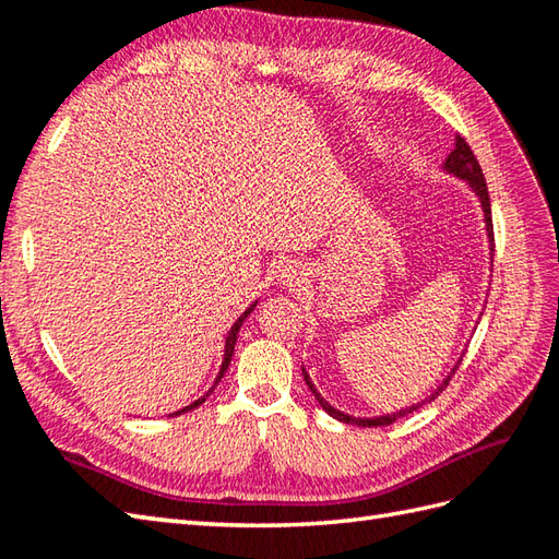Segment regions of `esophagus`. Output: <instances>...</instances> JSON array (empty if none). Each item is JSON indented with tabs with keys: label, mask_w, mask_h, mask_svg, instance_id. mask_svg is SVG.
Masks as SVG:
<instances>
[{
	"label": "esophagus",
	"mask_w": 559,
	"mask_h": 559,
	"mask_svg": "<svg viewBox=\"0 0 559 559\" xmlns=\"http://www.w3.org/2000/svg\"><path fill=\"white\" fill-rule=\"evenodd\" d=\"M283 278H295V271H293V266H288V269H283Z\"/></svg>",
	"instance_id": "obj_1"
}]
</instances>
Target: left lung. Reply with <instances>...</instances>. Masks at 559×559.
I'll list each match as a JSON object with an SVG mask.
<instances>
[{
  "instance_id": "left-lung-1",
  "label": "left lung",
  "mask_w": 559,
  "mask_h": 559,
  "mask_svg": "<svg viewBox=\"0 0 559 559\" xmlns=\"http://www.w3.org/2000/svg\"><path fill=\"white\" fill-rule=\"evenodd\" d=\"M443 168H445L448 174H452V176H457V178L466 180V183H469V188L476 192V198H478V202H481V210H484L486 233H488L490 250H492V218H490V198H488L486 178H484L481 166H478V162H476V157H474L472 147L466 145V140H464L462 135H457V138H455V150H452V152L448 154V159H445ZM460 361H462V359H460ZM460 361H457V365H460ZM457 365H455V369H457ZM455 369L450 371L448 379H445L443 383H440L431 395H428V397H426V400H421V402H417V405H412L409 409H400V412H393V414H385V417H373V419H357V417H349V414H345V412H341V409L331 407L329 402L319 395V391L314 388V383H311V379H309V373H307L305 369H302V373H305V381H307V385H309V391L314 393V397H317L319 405L323 407V412H329L333 419H338V421H343V424H357V426H388V424H393L395 419L405 417V414H409V412H414V409H419L421 405H426V402L436 400V397H438L440 393H443L445 388H448V383H450V379H452V373H455Z\"/></svg>"
}]
</instances>
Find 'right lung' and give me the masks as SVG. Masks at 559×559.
I'll list each match as a JSON object with an SVG mask.
<instances>
[{"mask_svg": "<svg viewBox=\"0 0 559 559\" xmlns=\"http://www.w3.org/2000/svg\"><path fill=\"white\" fill-rule=\"evenodd\" d=\"M257 307V302L254 305H250L248 309H245L242 311V314L238 317V321L236 323H233V326H230V331H228V338H226V349H224V361H221V369H218V376H216V381H214V385L210 388V391H206V395H202L200 400H194L192 402V405H188V407H183V409H180V412H174V414H183V412H188V409H194V407H200L202 405V402L206 400V397H210V393L214 391V388L218 385V381H221V376H224L226 373V369H228V365H230V357H233V349H236V341H238V331H240V326H242V321L245 319H248V314H250V311Z\"/></svg>", "mask_w": 559, "mask_h": 559, "instance_id": "right-lung-1", "label": "right lung"}]
</instances>
